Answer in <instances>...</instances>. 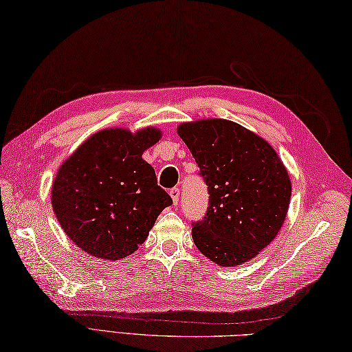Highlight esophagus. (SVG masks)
<instances>
[{
	"label": "esophagus",
	"instance_id": "1",
	"mask_svg": "<svg viewBox=\"0 0 352 352\" xmlns=\"http://www.w3.org/2000/svg\"><path fill=\"white\" fill-rule=\"evenodd\" d=\"M169 195H170L172 201H174V206H177V204H178V198H180V189H178V188H172V189L169 190Z\"/></svg>",
	"mask_w": 352,
	"mask_h": 352
}]
</instances>
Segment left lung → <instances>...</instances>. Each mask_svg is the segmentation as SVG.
<instances>
[{"mask_svg": "<svg viewBox=\"0 0 352 352\" xmlns=\"http://www.w3.org/2000/svg\"><path fill=\"white\" fill-rule=\"evenodd\" d=\"M177 133L208 186V210L192 237L222 267L252 260L271 243L287 216L292 183L269 142L227 119L183 122Z\"/></svg>", "mask_w": 352, "mask_h": 352, "instance_id": "1", "label": "left lung"}]
</instances>
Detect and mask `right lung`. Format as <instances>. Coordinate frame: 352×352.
<instances>
[{"label": "right lung", "mask_w": 352, "mask_h": 352, "mask_svg": "<svg viewBox=\"0 0 352 352\" xmlns=\"http://www.w3.org/2000/svg\"><path fill=\"white\" fill-rule=\"evenodd\" d=\"M162 131L104 129L86 139L57 170L51 188L56 218L85 252L107 261L129 257L172 204L151 164L142 159Z\"/></svg>", "instance_id": "obj_1"}]
</instances>
